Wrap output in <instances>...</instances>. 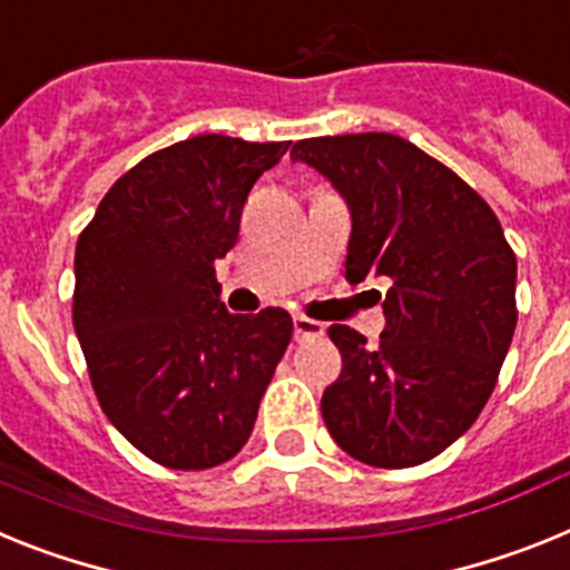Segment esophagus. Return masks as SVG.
<instances>
[{
  "label": "esophagus",
  "instance_id": "esophagus-1",
  "mask_svg": "<svg viewBox=\"0 0 570 570\" xmlns=\"http://www.w3.org/2000/svg\"><path fill=\"white\" fill-rule=\"evenodd\" d=\"M294 334L296 340H320L322 334H325V325L316 320H308V316H294Z\"/></svg>",
  "mask_w": 570,
  "mask_h": 570
}]
</instances>
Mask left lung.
<instances>
[{
	"label": "left lung",
	"instance_id": "1",
	"mask_svg": "<svg viewBox=\"0 0 570 570\" xmlns=\"http://www.w3.org/2000/svg\"><path fill=\"white\" fill-rule=\"evenodd\" d=\"M291 156L351 210L347 279L391 282L380 345L347 325L328 328L342 374L322 394V420L365 465L434 460L480 416L517 328V256L500 219L402 136H316Z\"/></svg>",
	"mask_w": 570,
	"mask_h": 570
}]
</instances>
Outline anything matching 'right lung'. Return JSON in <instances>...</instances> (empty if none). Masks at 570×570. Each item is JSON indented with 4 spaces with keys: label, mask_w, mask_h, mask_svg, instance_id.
<instances>
[{
    "label": "right lung",
    "mask_w": 570,
    "mask_h": 570,
    "mask_svg": "<svg viewBox=\"0 0 570 570\" xmlns=\"http://www.w3.org/2000/svg\"><path fill=\"white\" fill-rule=\"evenodd\" d=\"M288 145L203 134L156 150L79 234L73 328L90 382L116 431L165 468L239 454L294 334L288 311H225L214 268Z\"/></svg>",
    "instance_id": "obj_1"
}]
</instances>
